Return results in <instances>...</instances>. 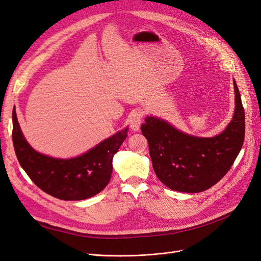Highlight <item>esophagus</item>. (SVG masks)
I'll list each match as a JSON object with an SVG mask.
<instances>
[{
  "instance_id": "34e87169",
  "label": "esophagus",
  "mask_w": 261,
  "mask_h": 261,
  "mask_svg": "<svg viewBox=\"0 0 261 261\" xmlns=\"http://www.w3.org/2000/svg\"><path fill=\"white\" fill-rule=\"evenodd\" d=\"M141 118H143V112L140 110H136V111H133L128 116V123L130 125V128L133 130H139L140 124H141Z\"/></svg>"
}]
</instances>
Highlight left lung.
Returning <instances> with one entry per match:
<instances>
[{
    "label": "left lung",
    "mask_w": 261,
    "mask_h": 261,
    "mask_svg": "<svg viewBox=\"0 0 261 261\" xmlns=\"http://www.w3.org/2000/svg\"><path fill=\"white\" fill-rule=\"evenodd\" d=\"M235 112L220 135L189 136L160 118L146 117L141 132L147 138L155 175L172 191L200 193L231 169L245 138V112L234 81Z\"/></svg>",
    "instance_id": "1"
}]
</instances>
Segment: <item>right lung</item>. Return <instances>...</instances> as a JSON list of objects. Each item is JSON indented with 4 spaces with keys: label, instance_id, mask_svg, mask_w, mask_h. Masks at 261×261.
Segmentation results:
<instances>
[{
    "label": "right lung",
    "instance_id": "1",
    "mask_svg": "<svg viewBox=\"0 0 261 261\" xmlns=\"http://www.w3.org/2000/svg\"><path fill=\"white\" fill-rule=\"evenodd\" d=\"M125 128L74 159H54L29 146L13 111L15 153L30 179L46 194L62 200L90 198L103 189L112 174V159L127 136Z\"/></svg>",
    "mask_w": 261,
    "mask_h": 261
}]
</instances>
